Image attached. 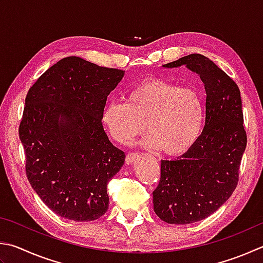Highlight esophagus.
Returning <instances> with one entry per match:
<instances>
[{"label": "esophagus", "instance_id": "34e87169", "mask_svg": "<svg viewBox=\"0 0 263 263\" xmlns=\"http://www.w3.org/2000/svg\"><path fill=\"white\" fill-rule=\"evenodd\" d=\"M138 157H139V154H138L137 152L127 153L126 157H125V163L126 164H131V163H133V162H135L138 159Z\"/></svg>", "mask_w": 263, "mask_h": 263}]
</instances>
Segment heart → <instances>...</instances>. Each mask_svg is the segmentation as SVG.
Returning a JSON list of instances; mask_svg holds the SVG:
<instances>
[{
  "label": "heart",
  "instance_id": "heart-1",
  "mask_svg": "<svg viewBox=\"0 0 263 263\" xmlns=\"http://www.w3.org/2000/svg\"><path fill=\"white\" fill-rule=\"evenodd\" d=\"M102 123L114 140L126 144L146 130L147 147L166 155H181L199 139L204 124V102L193 88L163 79H147L126 94V103L114 101L103 108Z\"/></svg>",
  "mask_w": 263,
  "mask_h": 263
}]
</instances>
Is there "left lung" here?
Returning a JSON list of instances; mask_svg holds the SVG:
<instances>
[{
  "instance_id": "1",
  "label": "left lung",
  "mask_w": 263,
  "mask_h": 263,
  "mask_svg": "<svg viewBox=\"0 0 263 263\" xmlns=\"http://www.w3.org/2000/svg\"><path fill=\"white\" fill-rule=\"evenodd\" d=\"M186 65L206 89V121L199 139L177 160L161 161L154 212L169 224H190L215 213L239 180L247 136L238 85L206 56L191 54L164 64Z\"/></svg>"
}]
</instances>
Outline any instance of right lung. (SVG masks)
<instances>
[{
	"instance_id": "right-lung-1",
	"label": "right lung",
	"mask_w": 263,
	"mask_h": 263,
	"mask_svg": "<svg viewBox=\"0 0 263 263\" xmlns=\"http://www.w3.org/2000/svg\"><path fill=\"white\" fill-rule=\"evenodd\" d=\"M123 76V70L69 56L28 89L18 130L26 176L62 217L87 222L107 212V185L125 154L109 141L102 111Z\"/></svg>"
}]
</instances>
